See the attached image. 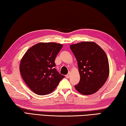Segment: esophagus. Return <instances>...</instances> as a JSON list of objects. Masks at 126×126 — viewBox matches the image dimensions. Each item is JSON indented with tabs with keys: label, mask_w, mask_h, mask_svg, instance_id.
Segmentation results:
<instances>
[{
	"label": "esophagus",
	"mask_w": 126,
	"mask_h": 126,
	"mask_svg": "<svg viewBox=\"0 0 126 126\" xmlns=\"http://www.w3.org/2000/svg\"><path fill=\"white\" fill-rule=\"evenodd\" d=\"M70 73H69L68 74H67L66 75V78L67 79H69V78H70Z\"/></svg>",
	"instance_id": "esophagus-1"
}]
</instances>
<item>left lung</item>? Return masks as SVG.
Wrapping results in <instances>:
<instances>
[{"instance_id": "obj_1", "label": "left lung", "mask_w": 126, "mask_h": 126, "mask_svg": "<svg viewBox=\"0 0 126 126\" xmlns=\"http://www.w3.org/2000/svg\"><path fill=\"white\" fill-rule=\"evenodd\" d=\"M78 61L80 81L75 88L83 95L94 94L106 82L110 73L108 59L101 47L93 42L71 45Z\"/></svg>"}]
</instances>
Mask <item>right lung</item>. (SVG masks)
<instances>
[{"mask_svg":"<svg viewBox=\"0 0 126 126\" xmlns=\"http://www.w3.org/2000/svg\"><path fill=\"white\" fill-rule=\"evenodd\" d=\"M63 45L39 43L28 49L20 61L23 79L30 89L40 95L51 93L65 78L56 70L55 60Z\"/></svg>","mask_w":126,"mask_h":126,"instance_id":"obj_1","label":"right lung"}]
</instances>
